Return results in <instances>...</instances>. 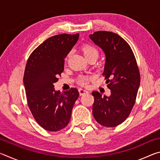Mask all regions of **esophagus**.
<instances>
[{"label":"esophagus","instance_id":"obj_1","mask_svg":"<svg viewBox=\"0 0 160 160\" xmlns=\"http://www.w3.org/2000/svg\"><path fill=\"white\" fill-rule=\"evenodd\" d=\"M79 93H80V95H84V94H88L89 93V91H88L87 90H85V89H82V88H80L79 89Z\"/></svg>","mask_w":160,"mask_h":160}]
</instances>
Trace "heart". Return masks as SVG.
<instances>
[{
	"instance_id": "b5f03b06",
	"label": "heart",
	"mask_w": 160,
	"mask_h": 160,
	"mask_svg": "<svg viewBox=\"0 0 160 160\" xmlns=\"http://www.w3.org/2000/svg\"><path fill=\"white\" fill-rule=\"evenodd\" d=\"M80 49L86 59L93 57V56L97 57V56H98V51H97V50L95 48L91 45H89V44L83 45L82 46V47H81ZM88 78L81 77L80 79V82L82 84V85H86L87 82H88Z\"/></svg>"
}]
</instances>
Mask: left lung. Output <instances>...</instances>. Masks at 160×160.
I'll return each mask as SVG.
<instances>
[{
  "label": "left lung",
  "instance_id": "obj_1",
  "mask_svg": "<svg viewBox=\"0 0 160 160\" xmlns=\"http://www.w3.org/2000/svg\"><path fill=\"white\" fill-rule=\"evenodd\" d=\"M89 37L104 53L103 75L111 90L108 97L92 92V113L99 124L114 127L126 120L134 106L140 82L139 70L131 47L117 34L98 31Z\"/></svg>",
  "mask_w": 160,
  "mask_h": 160
}]
</instances>
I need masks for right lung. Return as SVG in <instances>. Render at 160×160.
I'll return each mask as SVG.
<instances>
[{
  "instance_id": "right-lung-1",
  "label": "right lung",
  "mask_w": 160,
  "mask_h": 160,
  "mask_svg": "<svg viewBox=\"0 0 160 160\" xmlns=\"http://www.w3.org/2000/svg\"><path fill=\"white\" fill-rule=\"evenodd\" d=\"M78 39L79 34L48 38L32 53L26 65L23 81L28 106L39 125L48 131H60L68 124L79 97L76 88L61 93L53 85Z\"/></svg>"
}]
</instances>
